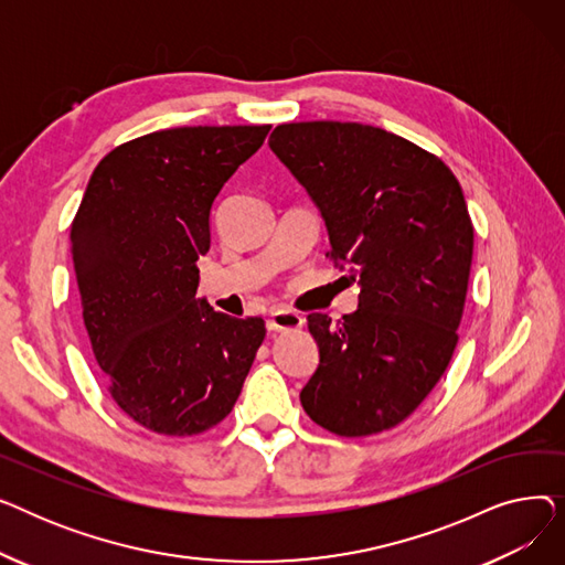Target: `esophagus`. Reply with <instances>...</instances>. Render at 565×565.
Returning a JSON list of instances; mask_svg holds the SVG:
<instances>
[{"label":"esophagus","instance_id":"obj_1","mask_svg":"<svg viewBox=\"0 0 565 565\" xmlns=\"http://www.w3.org/2000/svg\"><path fill=\"white\" fill-rule=\"evenodd\" d=\"M305 318L295 311L288 309H275L267 316V330L270 332H290V330H300Z\"/></svg>","mask_w":565,"mask_h":565}]
</instances>
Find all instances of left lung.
Segmentation results:
<instances>
[{
  "mask_svg": "<svg viewBox=\"0 0 565 565\" xmlns=\"http://www.w3.org/2000/svg\"><path fill=\"white\" fill-rule=\"evenodd\" d=\"M273 153L305 185L350 265L360 309L332 324L307 318L320 364L300 394L309 417L341 437L405 422L447 371L473 254L462 188L437 156L362 124L277 126Z\"/></svg>",
  "mask_w": 565,
  "mask_h": 565,
  "instance_id": "left-lung-1",
  "label": "left lung"
}]
</instances>
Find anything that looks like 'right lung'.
Instances as JSON below:
<instances>
[{
	"instance_id": "right-lung-1",
	"label": "right lung",
	"mask_w": 565,
	"mask_h": 565,
	"mask_svg": "<svg viewBox=\"0 0 565 565\" xmlns=\"http://www.w3.org/2000/svg\"><path fill=\"white\" fill-rule=\"evenodd\" d=\"M270 126H194L137 137L92 173L71 226L84 328L107 392L139 426L199 435L241 396L263 318L196 298L211 207Z\"/></svg>"
}]
</instances>
